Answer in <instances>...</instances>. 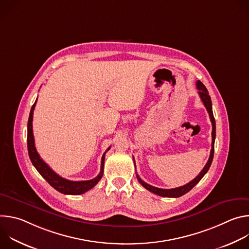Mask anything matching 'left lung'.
Wrapping results in <instances>:
<instances>
[{"mask_svg": "<svg viewBox=\"0 0 249 249\" xmlns=\"http://www.w3.org/2000/svg\"><path fill=\"white\" fill-rule=\"evenodd\" d=\"M196 86H197V89H198V93L201 97V100L203 101L205 107L209 113V116H210V119H211V122H212V126H213V130H212V149H211V153H210V158L206 163V165L204 166V168L202 169V171L195 177V178L190 181L189 183L183 185V186H180V187H177V188H172V189H161V188H158V187H155V186H152L148 183H146L145 181L142 180L139 175L137 174V178L139 180V182L143 185L147 190L159 195V196H162V197H171V198H177V197H180L184 194H186L187 192H189L202 178L203 176L207 173V171L209 170L210 166H211V163H212V160H213V158H214V146H215V139H216V121H215V118H214V114H213V109H212V101H211V97L209 95V92L207 90V89L205 88V86L200 82L198 81L196 83ZM135 162V160H134Z\"/></svg>", "mask_w": 249, "mask_h": 249, "instance_id": "8db88e82", "label": "left lung"}]
</instances>
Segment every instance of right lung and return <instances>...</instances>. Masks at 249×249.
Returning a JSON list of instances; mask_svg holds the SVG:
<instances>
[{
	"instance_id": "add662e5",
	"label": "right lung",
	"mask_w": 249,
	"mask_h": 249,
	"mask_svg": "<svg viewBox=\"0 0 249 249\" xmlns=\"http://www.w3.org/2000/svg\"><path fill=\"white\" fill-rule=\"evenodd\" d=\"M35 103H36V100H35L34 104L32 105L30 113H29V117H28V123H27V150H28L29 159H30L32 164L41 174L43 178L53 188H55L60 193L69 194V195H80V194H83V193L87 192L88 190L91 189L101 179L102 174H103L105 154L110 149V147L106 150V152L103 154V156L101 158L100 172L96 177H94L93 179L84 180V181H71V180L63 178V177H61L55 171H53L51 169V167L40 158V156L38 155V153L36 151V148H35L33 131H32V118H33V110L35 107Z\"/></svg>"
}]
</instances>
